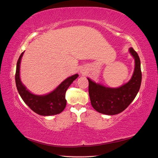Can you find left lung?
I'll return each mask as SVG.
<instances>
[{"instance_id": "left-lung-1", "label": "left lung", "mask_w": 158, "mask_h": 158, "mask_svg": "<svg viewBox=\"0 0 158 158\" xmlns=\"http://www.w3.org/2000/svg\"><path fill=\"white\" fill-rule=\"evenodd\" d=\"M129 52L135 60L132 78L126 84L117 88H110L96 83L88 78L89 95L92 106L96 111L105 115H116L125 110L135 98L142 80L139 56L132 48Z\"/></svg>"}]
</instances>
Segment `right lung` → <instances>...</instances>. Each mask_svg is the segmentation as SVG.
Instances as JSON below:
<instances>
[{"label":"right lung","mask_w":158,"mask_h":158,"mask_svg":"<svg viewBox=\"0 0 158 158\" xmlns=\"http://www.w3.org/2000/svg\"><path fill=\"white\" fill-rule=\"evenodd\" d=\"M23 53V52L21 53L17 62L15 83L18 91L23 102L33 111L40 115L49 116L62 113L66 105V100L65 98L66 90L73 81H75L78 77L79 75L76 74V75L68 77L60 83L58 88L48 94L43 96L32 94L22 84L19 78L20 62H21Z\"/></svg>","instance_id":"obj_1"}]
</instances>
